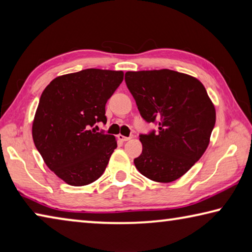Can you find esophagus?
Here are the masks:
<instances>
[{"label": "esophagus", "instance_id": "obj_1", "mask_svg": "<svg viewBox=\"0 0 252 252\" xmlns=\"http://www.w3.org/2000/svg\"><path fill=\"white\" fill-rule=\"evenodd\" d=\"M118 139L120 140V141H122V142H126V141H129L131 138H130V136H125V135H122V134H119L118 135Z\"/></svg>", "mask_w": 252, "mask_h": 252}]
</instances>
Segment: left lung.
Listing matches in <instances>:
<instances>
[{
	"label": "left lung",
	"instance_id": "left-lung-1",
	"mask_svg": "<svg viewBox=\"0 0 252 252\" xmlns=\"http://www.w3.org/2000/svg\"><path fill=\"white\" fill-rule=\"evenodd\" d=\"M126 87L141 117L159 123L158 132L140 135L142 153L135 168L152 181L181 178L202 157L216 123V109L198 79L162 69L129 71Z\"/></svg>",
	"mask_w": 252,
	"mask_h": 252
}]
</instances>
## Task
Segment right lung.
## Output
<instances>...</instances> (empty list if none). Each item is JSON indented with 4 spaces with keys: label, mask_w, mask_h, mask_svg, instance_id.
Returning a JSON list of instances; mask_svg holds the SVG:
<instances>
[{
    "label": "right lung",
    "mask_w": 252,
    "mask_h": 252,
    "mask_svg": "<svg viewBox=\"0 0 252 252\" xmlns=\"http://www.w3.org/2000/svg\"><path fill=\"white\" fill-rule=\"evenodd\" d=\"M122 81V71L87 69L58 76L42 92L33 141L49 169L67 185H90L103 174L117 140L91 127L106 122V101Z\"/></svg>",
    "instance_id": "right-lung-1"
}]
</instances>
